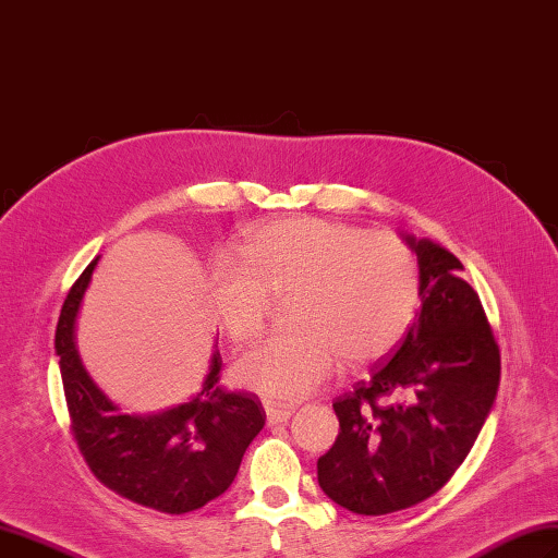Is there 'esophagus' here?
Masks as SVG:
<instances>
[{
	"label": "esophagus",
	"mask_w": 558,
	"mask_h": 558,
	"mask_svg": "<svg viewBox=\"0 0 558 558\" xmlns=\"http://www.w3.org/2000/svg\"><path fill=\"white\" fill-rule=\"evenodd\" d=\"M264 409H266L268 423H284V421H290L294 413L292 404H276V401H266Z\"/></svg>",
	"instance_id": "1"
}]
</instances>
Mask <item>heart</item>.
I'll use <instances>...</instances> for the list:
<instances>
[{
  "instance_id": "obj_1",
  "label": "heart",
  "mask_w": 558,
  "mask_h": 558,
  "mask_svg": "<svg viewBox=\"0 0 558 558\" xmlns=\"http://www.w3.org/2000/svg\"><path fill=\"white\" fill-rule=\"evenodd\" d=\"M214 314L232 342L262 332L270 294H292L296 328L270 335L232 366L235 380L266 399L296 401L338 373L366 366L404 338L421 302V268L390 232L288 218L254 230L240 262L218 258L209 274Z\"/></svg>"
}]
</instances>
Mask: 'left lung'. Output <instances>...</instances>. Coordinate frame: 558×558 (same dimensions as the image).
Instances as JSON below:
<instances>
[{
    "mask_svg": "<svg viewBox=\"0 0 558 558\" xmlns=\"http://www.w3.org/2000/svg\"><path fill=\"white\" fill-rule=\"evenodd\" d=\"M401 240L418 258V316L371 380L335 399L340 435L318 459L320 489L361 515L416 507L445 487L499 387V347L481 296L459 278L461 262L427 238Z\"/></svg>",
    "mask_w": 558,
    "mask_h": 558,
    "instance_id": "left-lung-1",
    "label": "left lung"
}]
</instances>
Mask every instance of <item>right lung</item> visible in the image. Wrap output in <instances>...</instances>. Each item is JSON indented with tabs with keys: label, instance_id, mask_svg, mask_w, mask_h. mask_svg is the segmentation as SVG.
I'll return each instance as SVG.
<instances>
[{
	"label": "right lung",
	"instance_id": "add662e5",
	"mask_svg": "<svg viewBox=\"0 0 558 558\" xmlns=\"http://www.w3.org/2000/svg\"><path fill=\"white\" fill-rule=\"evenodd\" d=\"M97 262L99 256L71 288L54 338L77 449L97 481L116 495L171 515L197 511L235 481L266 411L258 397L218 385V349L199 392L178 407L142 416L104 395L75 347V318Z\"/></svg>",
	"mask_w": 558,
	"mask_h": 558
}]
</instances>
